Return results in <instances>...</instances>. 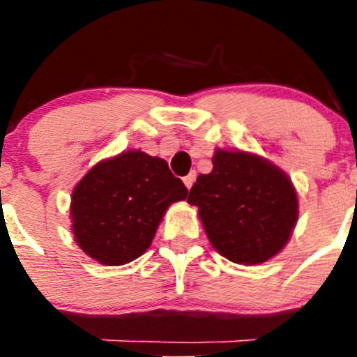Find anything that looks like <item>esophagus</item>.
I'll return each mask as SVG.
<instances>
[{"mask_svg": "<svg viewBox=\"0 0 357 357\" xmlns=\"http://www.w3.org/2000/svg\"><path fill=\"white\" fill-rule=\"evenodd\" d=\"M195 179H197V172L192 171L188 176H185V178H183V183H185L186 188L192 190V186H193V183H195Z\"/></svg>", "mask_w": 357, "mask_h": 357, "instance_id": "obj_1", "label": "esophagus"}]
</instances>
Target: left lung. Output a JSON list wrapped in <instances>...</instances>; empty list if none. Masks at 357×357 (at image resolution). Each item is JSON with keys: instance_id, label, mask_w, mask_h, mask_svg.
<instances>
[{"instance_id": "8db88e82", "label": "left lung", "mask_w": 357, "mask_h": 357, "mask_svg": "<svg viewBox=\"0 0 357 357\" xmlns=\"http://www.w3.org/2000/svg\"><path fill=\"white\" fill-rule=\"evenodd\" d=\"M188 204L199 207L212 247L243 266L278 255L298 219L291 179L268 158L245 150L215 149L212 171L197 178Z\"/></svg>"}]
</instances>
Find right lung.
Instances as JSON below:
<instances>
[{
    "instance_id": "add662e5",
    "label": "right lung",
    "mask_w": 357,
    "mask_h": 357,
    "mask_svg": "<svg viewBox=\"0 0 357 357\" xmlns=\"http://www.w3.org/2000/svg\"><path fill=\"white\" fill-rule=\"evenodd\" d=\"M186 197L164 158L142 150L103 158L72 190L74 242L100 264H128L149 250L165 211Z\"/></svg>"
}]
</instances>
